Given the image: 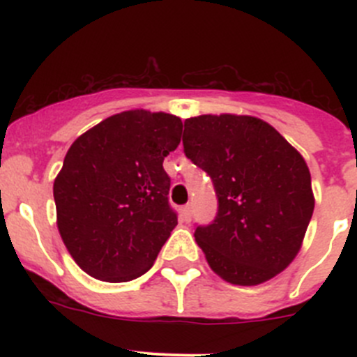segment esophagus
<instances>
[{
    "instance_id": "esophagus-1",
    "label": "esophagus",
    "mask_w": 357,
    "mask_h": 357,
    "mask_svg": "<svg viewBox=\"0 0 357 357\" xmlns=\"http://www.w3.org/2000/svg\"><path fill=\"white\" fill-rule=\"evenodd\" d=\"M192 204H186L185 207L181 208V218H183V221L185 222H190L192 221Z\"/></svg>"
}]
</instances>
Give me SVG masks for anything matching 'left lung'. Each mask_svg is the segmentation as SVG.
<instances>
[{
	"mask_svg": "<svg viewBox=\"0 0 357 357\" xmlns=\"http://www.w3.org/2000/svg\"><path fill=\"white\" fill-rule=\"evenodd\" d=\"M183 146L211 176L218 215L195 240L215 275L252 287L289 268L314 211L304 157L262 119L199 115L185 121Z\"/></svg>",
	"mask_w": 357,
	"mask_h": 357,
	"instance_id": "obj_1",
	"label": "left lung"
}]
</instances>
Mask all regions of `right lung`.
<instances>
[{"label":"right lung","instance_id":"obj_1","mask_svg":"<svg viewBox=\"0 0 357 357\" xmlns=\"http://www.w3.org/2000/svg\"><path fill=\"white\" fill-rule=\"evenodd\" d=\"M181 119L126 110L68 149L53 183L56 226L79 268L102 282L145 275L178 225L162 162L181 142Z\"/></svg>","mask_w":357,"mask_h":357}]
</instances>
